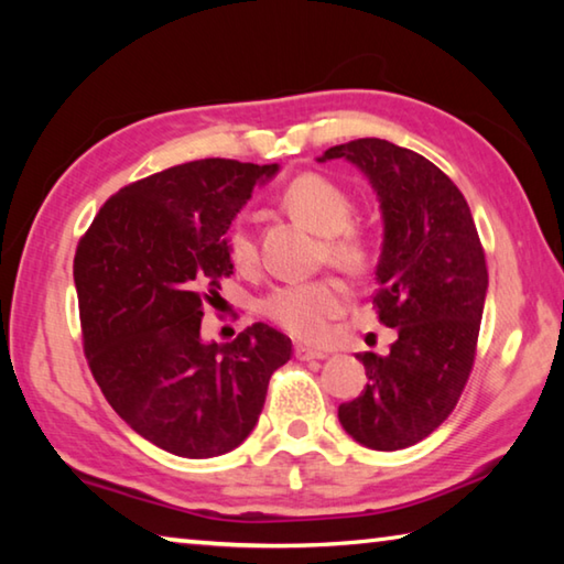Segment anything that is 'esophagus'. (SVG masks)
I'll use <instances>...</instances> for the list:
<instances>
[{"label":"esophagus","mask_w":564,"mask_h":564,"mask_svg":"<svg viewBox=\"0 0 564 564\" xmlns=\"http://www.w3.org/2000/svg\"><path fill=\"white\" fill-rule=\"evenodd\" d=\"M293 352H295V358H299V360H323V358L328 356V352L316 350V348H308V346H295Z\"/></svg>","instance_id":"34e87169"}]
</instances>
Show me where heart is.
<instances>
[{
    "mask_svg": "<svg viewBox=\"0 0 564 564\" xmlns=\"http://www.w3.org/2000/svg\"><path fill=\"white\" fill-rule=\"evenodd\" d=\"M281 204L311 231L328 236L323 251L330 263L346 271H358L366 265V238L350 226L352 202L338 184L321 174H301L283 186ZM226 248L236 265H251L256 261V241L246 224L231 226ZM346 303L348 293L338 281L318 279L273 289L263 299V313L295 338L321 340L326 336L328 323L346 311Z\"/></svg>",
    "mask_w": 564,
    "mask_h": 564,
    "instance_id": "b5f03b06",
    "label": "heart"
}]
</instances>
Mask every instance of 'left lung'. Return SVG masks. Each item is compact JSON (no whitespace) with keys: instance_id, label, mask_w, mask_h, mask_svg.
I'll list each match as a JSON object with an SVG mask.
<instances>
[{"instance_id":"left-lung-1","label":"left lung","mask_w":564,"mask_h":564,"mask_svg":"<svg viewBox=\"0 0 564 564\" xmlns=\"http://www.w3.org/2000/svg\"><path fill=\"white\" fill-rule=\"evenodd\" d=\"M373 186L383 216L373 305L398 330L388 356L362 352L368 386L338 408L352 441L403 451L453 413L473 370L488 293L485 251L470 206L433 161L386 139L330 147Z\"/></svg>"}]
</instances>
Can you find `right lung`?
Returning a JSON list of instances; mask_svg holds the SVG:
<instances>
[{
	"label": "right lung",
	"instance_id": "obj_1",
	"mask_svg": "<svg viewBox=\"0 0 564 564\" xmlns=\"http://www.w3.org/2000/svg\"><path fill=\"white\" fill-rule=\"evenodd\" d=\"M279 164L198 159L123 186L76 246L84 350L104 398L141 437L181 457H216L259 423L291 338L253 323L202 338L204 303L234 273L226 231Z\"/></svg>",
	"mask_w": 564,
	"mask_h": 564
}]
</instances>
